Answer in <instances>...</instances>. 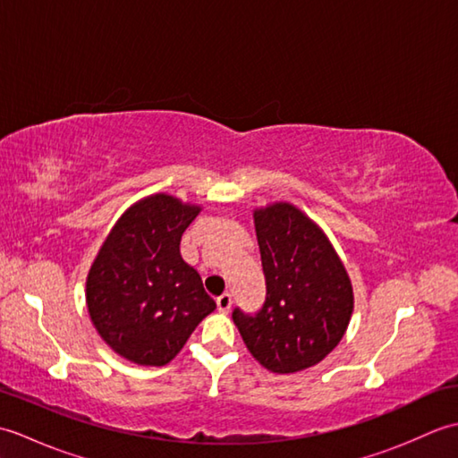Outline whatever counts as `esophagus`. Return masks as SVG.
Segmentation results:
<instances>
[{
    "label": "esophagus",
    "mask_w": 458,
    "mask_h": 458,
    "mask_svg": "<svg viewBox=\"0 0 458 458\" xmlns=\"http://www.w3.org/2000/svg\"><path fill=\"white\" fill-rule=\"evenodd\" d=\"M216 307L218 310H222V313H228L230 307H232V295L230 293H224L216 299Z\"/></svg>",
    "instance_id": "esophagus-1"
}]
</instances>
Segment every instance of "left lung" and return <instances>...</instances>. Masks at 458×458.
Returning a JSON list of instances; mask_svg holds the SVG:
<instances>
[{
	"label": "left lung",
	"mask_w": 458,
	"mask_h": 458,
	"mask_svg": "<svg viewBox=\"0 0 458 458\" xmlns=\"http://www.w3.org/2000/svg\"><path fill=\"white\" fill-rule=\"evenodd\" d=\"M254 220L266 301L254 315L236 307L232 318L261 366L293 374L318 364L344 336L352 285L327 236L293 204H271Z\"/></svg>",
	"instance_id": "obj_1"
}]
</instances>
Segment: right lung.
<instances>
[{
  "mask_svg": "<svg viewBox=\"0 0 458 458\" xmlns=\"http://www.w3.org/2000/svg\"><path fill=\"white\" fill-rule=\"evenodd\" d=\"M199 212L153 194L125 210L94 259L86 281L90 318L106 344L130 362H171L216 307L179 251Z\"/></svg>",
  "mask_w": 458,
  "mask_h": 458,
  "instance_id": "1",
  "label": "right lung"
}]
</instances>
